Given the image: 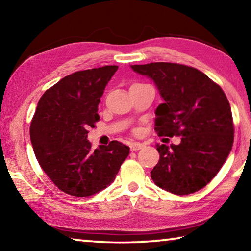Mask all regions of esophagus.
<instances>
[{"instance_id":"obj_1","label":"esophagus","mask_w":251,"mask_h":251,"mask_svg":"<svg viewBox=\"0 0 251 251\" xmlns=\"http://www.w3.org/2000/svg\"><path fill=\"white\" fill-rule=\"evenodd\" d=\"M129 147H130V151H136L142 150V148L144 147V144L138 143V142H133V143H131L130 145H129Z\"/></svg>"}]
</instances>
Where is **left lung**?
<instances>
[{"instance_id": "8db88e82", "label": "left lung", "mask_w": 251, "mask_h": 251, "mask_svg": "<svg viewBox=\"0 0 251 251\" xmlns=\"http://www.w3.org/2000/svg\"><path fill=\"white\" fill-rule=\"evenodd\" d=\"M154 82L163 99L155 110L157 135L181 136L178 145H158L151 177L161 189L189 195L214 178L233 143L231 108L224 91L206 74L175 63L130 65Z\"/></svg>"}]
</instances>
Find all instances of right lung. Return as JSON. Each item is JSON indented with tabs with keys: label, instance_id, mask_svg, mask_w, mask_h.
<instances>
[{
	"label": "right lung",
	"instance_id": "obj_1",
	"mask_svg": "<svg viewBox=\"0 0 251 251\" xmlns=\"http://www.w3.org/2000/svg\"><path fill=\"white\" fill-rule=\"evenodd\" d=\"M118 66L79 71L49 88L29 127L40 166L62 192L88 197L115 179L129 147L117 141L92 150L87 129L100 120L99 104Z\"/></svg>",
	"mask_w": 251,
	"mask_h": 251
}]
</instances>
